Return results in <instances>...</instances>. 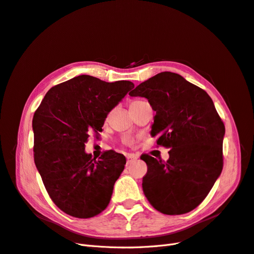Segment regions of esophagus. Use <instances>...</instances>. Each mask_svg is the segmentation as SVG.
<instances>
[{
  "instance_id": "obj_1",
  "label": "esophagus",
  "mask_w": 254,
  "mask_h": 254,
  "mask_svg": "<svg viewBox=\"0 0 254 254\" xmlns=\"http://www.w3.org/2000/svg\"><path fill=\"white\" fill-rule=\"evenodd\" d=\"M126 157H127V165H130L131 162H133L134 160L137 159V157L135 155H133V154H127Z\"/></svg>"
}]
</instances>
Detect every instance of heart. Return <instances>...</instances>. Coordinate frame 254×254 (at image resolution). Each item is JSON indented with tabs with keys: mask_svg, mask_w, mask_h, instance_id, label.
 I'll return each instance as SVG.
<instances>
[{
	"mask_svg": "<svg viewBox=\"0 0 254 254\" xmlns=\"http://www.w3.org/2000/svg\"><path fill=\"white\" fill-rule=\"evenodd\" d=\"M134 102H137V101H134ZM134 102H132V103H134Z\"/></svg>",
	"mask_w": 254,
	"mask_h": 254,
	"instance_id": "b5f03b06",
	"label": "heart"
}]
</instances>
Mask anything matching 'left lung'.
<instances>
[{
    "instance_id": "1",
    "label": "left lung",
    "mask_w": 254,
    "mask_h": 254,
    "mask_svg": "<svg viewBox=\"0 0 254 254\" xmlns=\"http://www.w3.org/2000/svg\"><path fill=\"white\" fill-rule=\"evenodd\" d=\"M148 100L156 115L151 135L170 148L167 161L143 154L148 171L143 190L165 215H182L205 199L223 169L225 126L205 90L184 77L162 72L129 94Z\"/></svg>"
}]
</instances>
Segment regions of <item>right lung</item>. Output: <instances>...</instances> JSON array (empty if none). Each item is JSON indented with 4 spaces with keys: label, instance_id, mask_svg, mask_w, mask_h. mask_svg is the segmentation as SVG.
<instances>
[{
    "label": "right lung",
    "instance_id": "obj_1",
    "mask_svg": "<svg viewBox=\"0 0 254 254\" xmlns=\"http://www.w3.org/2000/svg\"><path fill=\"white\" fill-rule=\"evenodd\" d=\"M133 87L131 81L81 75L53 86L35 111V166L50 198L65 214L87 219L107 207L126 158L113 150L93 158L85 143Z\"/></svg>",
    "mask_w": 254,
    "mask_h": 254
}]
</instances>
